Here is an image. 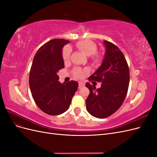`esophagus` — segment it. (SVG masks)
<instances>
[{
    "label": "esophagus",
    "instance_id": "1",
    "mask_svg": "<svg viewBox=\"0 0 157 157\" xmlns=\"http://www.w3.org/2000/svg\"><path fill=\"white\" fill-rule=\"evenodd\" d=\"M84 86V83L83 82H78V88H81Z\"/></svg>",
    "mask_w": 157,
    "mask_h": 157
}]
</instances>
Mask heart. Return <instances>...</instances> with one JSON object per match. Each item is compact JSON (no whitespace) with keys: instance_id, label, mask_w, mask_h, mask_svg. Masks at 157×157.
Returning <instances> with one entry per match:
<instances>
[{"instance_id":"obj_1","label":"heart","mask_w":157,"mask_h":157,"mask_svg":"<svg viewBox=\"0 0 157 157\" xmlns=\"http://www.w3.org/2000/svg\"><path fill=\"white\" fill-rule=\"evenodd\" d=\"M76 46L81 50L84 54L88 56H91V59L95 63H101L103 60V56L100 54H97L98 46L96 44L90 40H82L78 41L76 43ZM71 53V49L69 46H66L62 50V58L64 61L69 59ZM87 70L82 69L80 67H75L73 70V74L77 78H82Z\"/></svg>"}]
</instances>
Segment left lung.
<instances>
[{
    "label": "left lung",
    "instance_id": "8db88e82",
    "mask_svg": "<svg viewBox=\"0 0 157 157\" xmlns=\"http://www.w3.org/2000/svg\"><path fill=\"white\" fill-rule=\"evenodd\" d=\"M106 52L102 65L88 78L90 81L101 82L96 88L89 82L86 86L90 94L86 99V110L94 117L105 118L121 107L127 95L130 71L125 57L121 50L107 40H104Z\"/></svg>",
    "mask_w": 157,
    "mask_h": 157
}]
</instances>
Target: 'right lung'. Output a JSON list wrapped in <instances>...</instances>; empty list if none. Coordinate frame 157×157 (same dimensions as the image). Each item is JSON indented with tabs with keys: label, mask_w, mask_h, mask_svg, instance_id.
<instances>
[{
	"label": "right lung",
	"mask_w": 157,
	"mask_h": 157,
	"mask_svg": "<svg viewBox=\"0 0 157 157\" xmlns=\"http://www.w3.org/2000/svg\"><path fill=\"white\" fill-rule=\"evenodd\" d=\"M69 41L52 39L37 50L29 73V86L33 99L41 111L59 115L69 108L78 84L71 80L60 83L59 71L64 68L62 48Z\"/></svg>",
	"instance_id": "1"
}]
</instances>
